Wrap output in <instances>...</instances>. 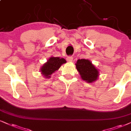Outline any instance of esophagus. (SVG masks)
Segmentation results:
<instances>
[{
  "instance_id": "obj_1",
  "label": "esophagus",
  "mask_w": 131,
  "mask_h": 131,
  "mask_svg": "<svg viewBox=\"0 0 131 131\" xmlns=\"http://www.w3.org/2000/svg\"><path fill=\"white\" fill-rule=\"evenodd\" d=\"M67 60L68 62H72V60H73V57H71V56H68L67 58Z\"/></svg>"
}]
</instances>
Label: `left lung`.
I'll return each instance as SVG.
<instances>
[{
  "label": "left lung",
  "instance_id": "1",
  "mask_svg": "<svg viewBox=\"0 0 131 131\" xmlns=\"http://www.w3.org/2000/svg\"><path fill=\"white\" fill-rule=\"evenodd\" d=\"M76 69L82 79L91 83L95 82L99 76V70L88 59H79L75 63Z\"/></svg>",
  "mask_w": 131,
  "mask_h": 131
}]
</instances>
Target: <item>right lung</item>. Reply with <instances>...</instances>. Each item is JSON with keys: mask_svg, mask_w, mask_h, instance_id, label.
I'll use <instances>...</instances> for the list:
<instances>
[{"mask_svg": "<svg viewBox=\"0 0 131 131\" xmlns=\"http://www.w3.org/2000/svg\"><path fill=\"white\" fill-rule=\"evenodd\" d=\"M66 63L67 61L63 58L51 56L47 62L45 63L40 68L41 74L45 79H49L52 73L59 70L61 66Z\"/></svg>", "mask_w": 131, "mask_h": 131, "instance_id": "right-lung-1", "label": "right lung"}]
</instances>
